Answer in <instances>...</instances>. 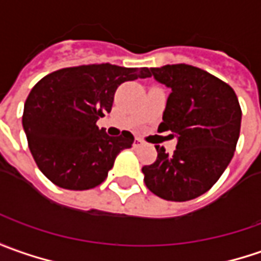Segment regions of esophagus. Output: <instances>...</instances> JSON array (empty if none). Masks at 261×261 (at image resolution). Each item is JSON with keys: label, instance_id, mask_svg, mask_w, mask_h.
Returning <instances> with one entry per match:
<instances>
[{"label": "esophagus", "instance_id": "34e87169", "mask_svg": "<svg viewBox=\"0 0 261 261\" xmlns=\"http://www.w3.org/2000/svg\"><path fill=\"white\" fill-rule=\"evenodd\" d=\"M133 146H134V147H140V146H143V141L140 139H136L134 140V143H133Z\"/></svg>", "mask_w": 261, "mask_h": 261}]
</instances>
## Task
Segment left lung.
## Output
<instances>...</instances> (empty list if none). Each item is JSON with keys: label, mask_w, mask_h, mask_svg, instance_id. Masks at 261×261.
Returning <instances> with one entry per match:
<instances>
[{"label": "left lung", "mask_w": 261, "mask_h": 261, "mask_svg": "<svg viewBox=\"0 0 261 261\" xmlns=\"http://www.w3.org/2000/svg\"><path fill=\"white\" fill-rule=\"evenodd\" d=\"M159 84L170 89L159 128L176 136L169 154L156 146L158 159L144 166L146 186L166 201H191L210 191L234 156L241 108L232 88L189 65L151 68Z\"/></svg>", "instance_id": "obj_1"}]
</instances>
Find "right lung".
Segmentation results:
<instances>
[{
  "mask_svg": "<svg viewBox=\"0 0 261 261\" xmlns=\"http://www.w3.org/2000/svg\"><path fill=\"white\" fill-rule=\"evenodd\" d=\"M139 77L150 70L102 63L60 69L37 82L24 103L23 128L41 173L70 191L102 184L134 136L111 137L96 121L111 113L117 88Z\"/></svg>",
  "mask_w": 261,
  "mask_h": 261,
  "instance_id": "right-lung-1",
  "label": "right lung"
}]
</instances>
